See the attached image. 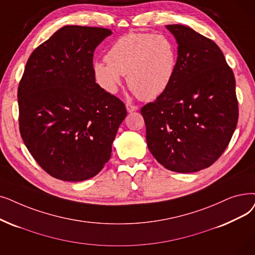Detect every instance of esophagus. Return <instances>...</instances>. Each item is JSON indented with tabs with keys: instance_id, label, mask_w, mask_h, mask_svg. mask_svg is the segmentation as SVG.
<instances>
[{
	"instance_id": "esophagus-1",
	"label": "esophagus",
	"mask_w": 255,
	"mask_h": 255,
	"mask_svg": "<svg viewBox=\"0 0 255 255\" xmlns=\"http://www.w3.org/2000/svg\"><path fill=\"white\" fill-rule=\"evenodd\" d=\"M126 108H127V112L128 113H133V112H135V110L138 109V107L136 105H133V104H131V103H127L126 104Z\"/></svg>"
}]
</instances>
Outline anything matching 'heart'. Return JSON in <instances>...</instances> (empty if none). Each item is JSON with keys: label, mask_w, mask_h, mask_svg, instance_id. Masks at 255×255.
Wrapping results in <instances>:
<instances>
[{"label": "heart", "mask_w": 255, "mask_h": 255, "mask_svg": "<svg viewBox=\"0 0 255 255\" xmlns=\"http://www.w3.org/2000/svg\"><path fill=\"white\" fill-rule=\"evenodd\" d=\"M178 64V50L168 35L130 32L119 37L107 52L106 61H97V82L109 94L118 92L122 75L140 100L151 101L171 85Z\"/></svg>", "instance_id": "b5f03b06"}]
</instances>
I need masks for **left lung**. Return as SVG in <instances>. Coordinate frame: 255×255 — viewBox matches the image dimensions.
Instances as JSON below:
<instances>
[{
    "mask_svg": "<svg viewBox=\"0 0 255 255\" xmlns=\"http://www.w3.org/2000/svg\"><path fill=\"white\" fill-rule=\"evenodd\" d=\"M178 43L174 79L140 114L147 145L165 169L194 173L210 167L236 130L239 105L234 72L217 43L182 25H168Z\"/></svg>",
    "mask_w": 255,
    "mask_h": 255,
    "instance_id": "1",
    "label": "left lung"
}]
</instances>
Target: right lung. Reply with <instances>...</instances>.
Segmentation results:
<instances>
[{
	"instance_id": "obj_1",
	"label": "right lung",
	"mask_w": 255,
	"mask_h": 255,
	"mask_svg": "<svg viewBox=\"0 0 255 255\" xmlns=\"http://www.w3.org/2000/svg\"><path fill=\"white\" fill-rule=\"evenodd\" d=\"M112 30L64 26L32 52L17 90L20 136L54 178L83 181L112 155L125 104L96 83L93 57Z\"/></svg>"
}]
</instances>
